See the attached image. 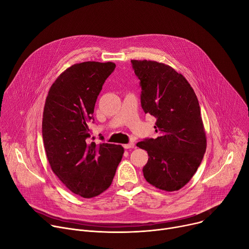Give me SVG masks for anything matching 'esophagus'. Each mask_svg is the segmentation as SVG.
Listing matches in <instances>:
<instances>
[{
	"label": "esophagus",
	"mask_w": 249,
	"mask_h": 249,
	"mask_svg": "<svg viewBox=\"0 0 249 249\" xmlns=\"http://www.w3.org/2000/svg\"><path fill=\"white\" fill-rule=\"evenodd\" d=\"M134 147H135V144L133 142H131V143H128V144L124 145L125 149H132V148H134Z\"/></svg>",
	"instance_id": "esophagus-1"
}]
</instances>
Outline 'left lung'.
<instances>
[{"mask_svg": "<svg viewBox=\"0 0 249 249\" xmlns=\"http://www.w3.org/2000/svg\"><path fill=\"white\" fill-rule=\"evenodd\" d=\"M140 80L141 106L157 118L159 136L137 146L147 151L143 174L148 183L164 191L186 185L203 159L206 134L194 90L183 75L169 65L131 60Z\"/></svg>", "mask_w": 249, "mask_h": 249, "instance_id": "8db88e82", "label": "left lung"}]
</instances>
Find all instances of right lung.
<instances>
[{
	"label": "right lung",
	"mask_w": 249,
	"mask_h": 249,
	"mask_svg": "<svg viewBox=\"0 0 249 249\" xmlns=\"http://www.w3.org/2000/svg\"><path fill=\"white\" fill-rule=\"evenodd\" d=\"M112 62L88 61L72 65L52 84L46 98L42 134L53 172L73 193L92 198L112 183L124 148L88 142L89 123Z\"/></svg>",
	"instance_id": "obj_1"
}]
</instances>
